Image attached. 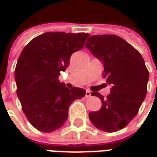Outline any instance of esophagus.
<instances>
[{
  "label": "esophagus",
  "instance_id": "esophagus-1",
  "mask_svg": "<svg viewBox=\"0 0 157 157\" xmlns=\"http://www.w3.org/2000/svg\"><path fill=\"white\" fill-rule=\"evenodd\" d=\"M91 96V92L90 90H86V93H85V97L88 98V97H90Z\"/></svg>",
  "mask_w": 157,
  "mask_h": 157
}]
</instances>
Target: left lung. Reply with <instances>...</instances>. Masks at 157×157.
<instances>
[{"instance_id": "obj_1", "label": "left lung", "mask_w": 157, "mask_h": 157, "mask_svg": "<svg viewBox=\"0 0 157 157\" xmlns=\"http://www.w3.org/2000/svg\"><path fill=\"white\" fill-rule=\"evenodd\" d=\"M103 63V77L112 85L111 93L101 101V108L89 113L91 123L105 132H117L137 115L147 93L149 72L140 53L117 35H92L85 44Z\"/></svg>"}]
</instances>
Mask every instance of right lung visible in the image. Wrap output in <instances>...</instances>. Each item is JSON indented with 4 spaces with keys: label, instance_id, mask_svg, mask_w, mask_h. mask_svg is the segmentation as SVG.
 <instances>
[{
    "label": "right lung",
    "instance_id": "right-lung-1",
    "mask_svg": "<svg viewBox=\"0 0 157 157\" xmlns=\"http://www.w3.org/2000/svg\"><path fill=\"white\" fill-rule=\"evenodd\" d=\"M89 35L47 32L33 39L21 52L15 69L17 94L26 117L39 131L51 133L60 128L67 119L72 102L85 95L84 89L69 90L58 77Z\"/></svg>",
    "mask_w": 157,
    "mask_h": 157
}]
</instances>
